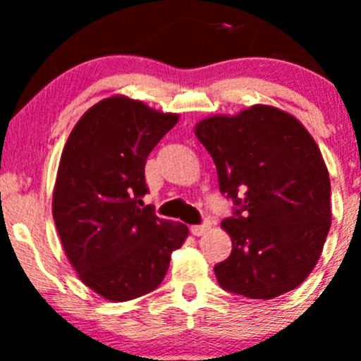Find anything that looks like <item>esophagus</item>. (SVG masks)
<instances>
[{
	"label": "esophagus",
	"mask_w": 361,
	"mask_h": 361,
	"mask_svg": "<svg viewBox=\"0 0 361 361\" xmlns=\"http://www.w3.org/2000/svg\"><path fill=\"white\" fill-rule=\"evenodd\" d=\"M209 229H210V224H200V226H193L192 227V234L197 235V238H200V235L209 233Z\"/></svg>",
	"instance_id": "34e87169"
}]
</instances>
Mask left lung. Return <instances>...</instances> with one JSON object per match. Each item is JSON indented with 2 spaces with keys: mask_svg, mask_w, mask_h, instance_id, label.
Here are the masks:
<instances>
[{
  "mask_svg": "<svg viewBox=\"0 0 361 361\" xmlns=\"http://www.w3.org/2000/svg\"><path fill=\"white\" fill-rule=\"evenodd\" d=\"M195 135L235 205L222 221L233 251L214 267L219 285L264 300L299 287L331 227L329 173L316 140L293 115L270 105L207 117Z\"/></svg>",
  "mask_w": 361,
  "mask_h": 361,
  "instance_id": "8db88e82",
  "label": "left lung"
}]
</instances>
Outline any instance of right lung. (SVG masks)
<instances>
[{
  "label": "right lung",
  "mask_w": 361,
  "mask_h": 361,
  "mask_svg": "<svg viewBox=\"0 0 361 361\" xmlns=\"http://www.w3.org/2000/svg\"><path fill=\"white\" fill-rule=\"evenodd\" d=\"M122 94L86 111L61 154L52 215L69 263L103 299L126 302L159 287L185 224L142 207L149 152L178 122Z\"/></svg>",
  "instance_id": "1"
}]
</instances>
